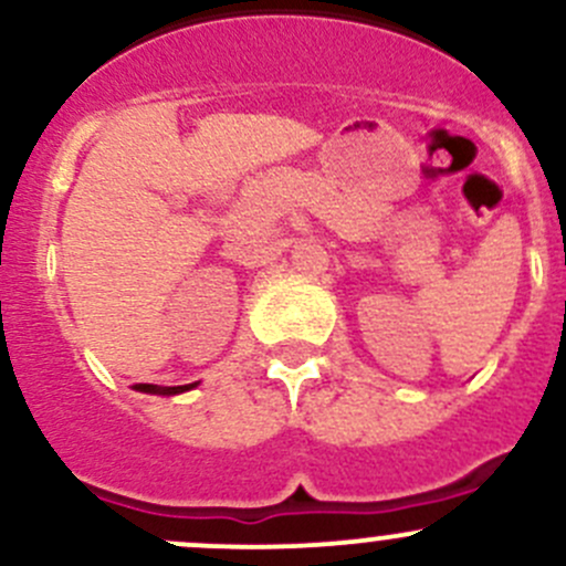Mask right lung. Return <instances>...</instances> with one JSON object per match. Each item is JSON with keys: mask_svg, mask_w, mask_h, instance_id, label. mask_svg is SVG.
I'll use <instances>...</instances> for the list:
<instances>
[{"mask_svg": "<svg viewBox=\"0 0 566 566\" xmlns=\"http://www.w3.org/2000/svg\"><path fill=\"white\" fill-rule=\"evenodd\" d=\"M197 384H186V386H153V384H136L134 389L142 391V394H161V397H175V394H186L191 389H197Z\"/></svg>", "mask_w": 566, "mask_h": 566, "instance_id": "add662e5", "label": "right lung"}]
</instances>
